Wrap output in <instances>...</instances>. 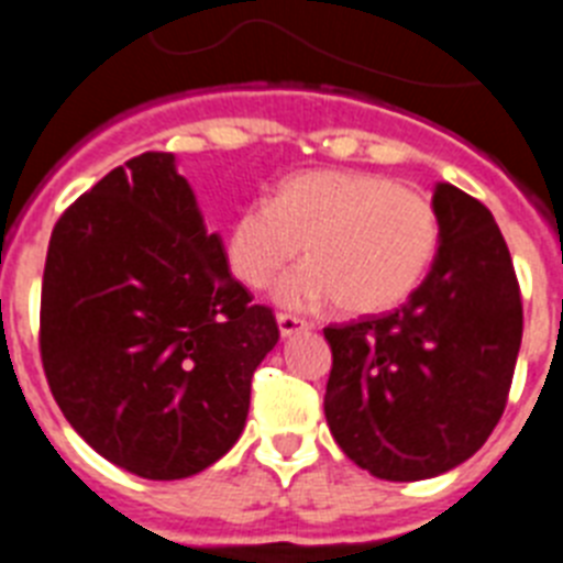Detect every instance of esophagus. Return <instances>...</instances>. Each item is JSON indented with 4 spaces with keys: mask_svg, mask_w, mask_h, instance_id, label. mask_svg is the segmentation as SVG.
Instances as JSON below:
<instances>
[{
    "mask_svg": "<svg viewBox=\"0 0 563 563\" xmlns=\"http://www.w3.org/2000/svg\"><path fill=\"white\" fill-rule=\"evenodd\" d=\"M276 321H278V330H282V335H285V339H290V335L305 333V330H310V324H307L305 319H299V316L278 313Z\"/></svg>",
    "mask_w": 563,
    "mask_h": 563,
    "instance_id": "obj_1",
    "label": "esophagus"
}]
</instances>
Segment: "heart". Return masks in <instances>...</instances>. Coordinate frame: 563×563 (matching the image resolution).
<instances>
[{
    "label": "heart",
    "mask_w": 563,
    "mask_h": 563,
    "mask_svg": "<svg viewBox=\"0 0 563 563\" xmlns=\"http://www.w3.org/2000/svg\"><path fill=\"white\" fill-rule=\"evenodd\" d=\"M441 244L432 201L367 170H307L287 176L271 205L235 213L224 239L230 271L262 290L305 250L307 262L278 285L292 310L339 301L344 313H384L410 299Z\"/></svg>",
    "instance_id": "b5f03b06"
}]
</instances>
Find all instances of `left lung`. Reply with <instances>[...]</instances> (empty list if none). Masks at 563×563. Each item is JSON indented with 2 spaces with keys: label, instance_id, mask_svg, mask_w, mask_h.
<instances>
[{
  "label": "left lung",
  "instance_id": "obj_1",
  "mask_svg": "<svg viewBox=\"0 0 563 563\" xmlns=\"http://www.w3.org/2000/svg\"><path fill=\"white\" fill-rule=\"evenodd\" d=\"M432 208L439 253L407 305L324 328L330 432L384 482L432 478L482 450L521 347V290L493 213L446 181Z\"/></svg>",
  "mask_w": 563,
  "mask_h": 563
}]
</instances>
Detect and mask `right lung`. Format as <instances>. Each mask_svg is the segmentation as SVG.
<instances>
[{"instance_id":"right-lung-1","label":"right lung","mask_w":563,"mask_h":563,"mask_svg":"<svg viewBox=\"0 0 563 563\" xmlns=\"http://www.w3.org/2000/svg\"><path fill=\"white\" fill-rule=\"evenodd\" d=\"M276 341V316L230 276L173 153L110 170L53 228L42 367L65 419L110 464L173 482L222 459Z\"/></svg>"}]
</instances>
